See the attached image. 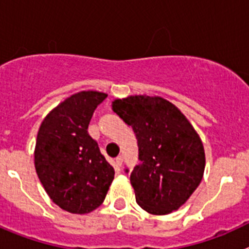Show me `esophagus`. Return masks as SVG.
<instances>
[{"instance_id":"obj_1","label":"esophagus","mask_w":249,"mask_h":249,"mask_svg":"<svg viewBox=\"0 0 249 249\" xmlns=\"http://www.w3.org/2000/svg\"><path fill=\"white\" fill-rule=\"evenodd\" d=\"M122 163H123V157L122 156H118V157L116 158V164H117L118 167H121L122 166Z\"/></svg>"}]
</instances>
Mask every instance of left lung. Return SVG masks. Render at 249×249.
<instances>
[{
    "label": "left lung",
    "instance_id": "1",
    "mask_svg": "<svg viewBox=\"0 0 249 249\" xmlns=\"http://www.w3.org/2000/svg\"><path fill=\"white\" fill-rule=\"evenodd\" d=\"M112 109L137 138L141 163L132 171L131 184L138 206L157 215L178 210L203 177L206 157L198 133L162 97L129 96L114 100Z\"/></svg>",
    "mask_w": 249,
    "mask_h": 249
}]
</instances>
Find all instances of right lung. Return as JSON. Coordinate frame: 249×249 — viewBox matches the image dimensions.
<instances>
[{
  "label": "right lung",
  "instance_id": "obj_1",
  "mask_svg": "<svg viewBox=\"0 0 249 249\" xmlns=\"http://www.w3.org/2000/svg\"><path fill=\"white\" fill-rule=\"evenodd\" d=\"M107 94H72L46 116L37 133L35 167L50 198L71 213H89L105 201L114 169L89 135V124Z\"/></svg>",
  "mask_w": 249,
  "mask_h": 249
}]
</instances>
